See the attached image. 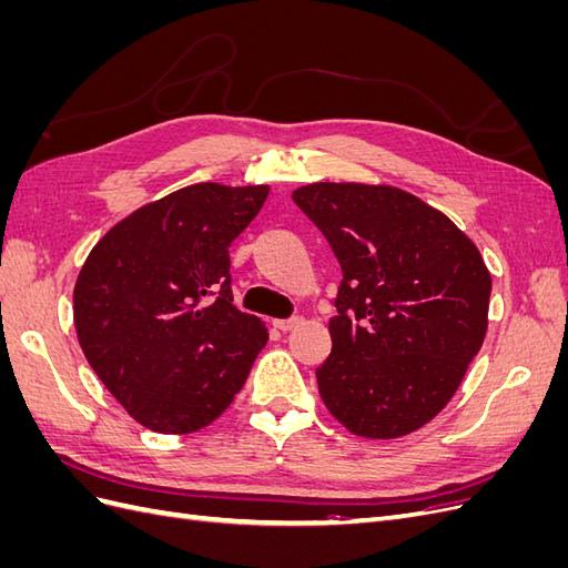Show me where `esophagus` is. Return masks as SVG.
I'll return each mask as SVG.
<instances>
[{"mask_svg":"<svg viewBox=\"0 0 568 568\" xmlns=\"http://www.w3.org/2000/svg\"><path fill=\"white\" fill-rule=\"evenodd\" d=\"M303 320L301 317H288V320H274V326H277L280 332H291V329H296V326L301 324Z\"/></svg>","mask_w":568,"mask_h":568,"instance_id":"34e87169","label":"esophagus"}]
</instances>
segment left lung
Segmentation results:
<instances>
[{"instance_id": "obj_1", "label": "left lung", "mask_w": 568, "mask_h": 568, "mask_svg": "<svg viewBox=\"0 0 568 568\" xmlns=\"http://www.w3.org/2000/svg\"><path fill=\"white\" fill-rule=\"evenodd\" d=\"M343 280L317 367L326 409L365 438H398L455 395L488 326L490 274L453 220L395 186L317 182L294 192Z\"/></svg>"}]
</instances>
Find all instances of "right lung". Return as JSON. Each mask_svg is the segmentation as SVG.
<instances>
[{
	"instance_id": "1",
	"label": "right lung",
	"mask_w": 568,
	"mask_h": 568,
	"mask_svg": "<svg viewBox=\"0 0 568 568\" xmlns=\"http://www.w3.org/2000/svg\"><path fill=\"white\" fill-rule=\"evenodd\" d=\"M267 186L201 182L134 211L84 261L73 317L90 367L130 417L192 434L242 390L265 324L232 305L230 244Z\"/></svg>"
}]
</instances>
